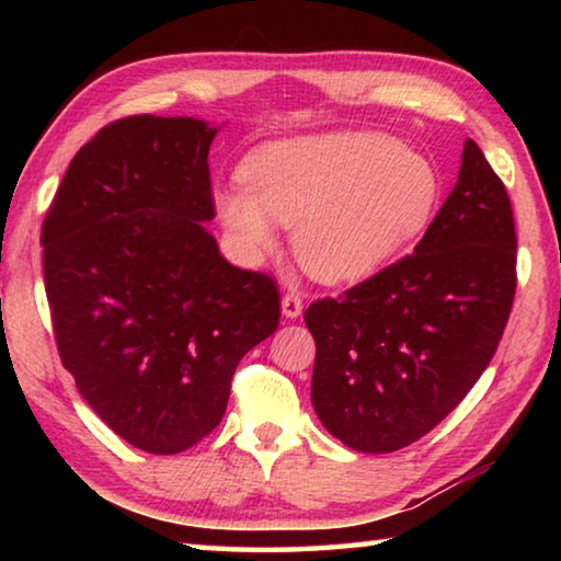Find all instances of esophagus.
Segmentation results:
<instances>
[{"mask_svg": "<svg viewBox=\"0 0 561 561\" xmlns=\"http://www.w3.org/2000/svg\"><path fill=\"white\" fill-rule=\"evenodd\" d=\"M301 309H304V304H301L299 294H294V291L284 294V297H282V317L297 319V317H301Z\"/></svg>", "mask_w": 561, "mask_h": 561, "instance_id": "obj_1", "label": "esophagus"}]
</instances>
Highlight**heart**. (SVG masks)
<instances>
[{"label":"heart","mask_w":561,"mask_h":561,"mask_svg":"<svg viewBox=\"0 0 561 561\" xmlns=\"http://www.w3.org/2000/svg\"><path fill=\"white\" fill-rule=\"evenodd\" d=\"M242 185L213 190L217 220L247 260L294 225V254L311 277H374L431 225L440 178L428 158L376 130L272 140L240 165Z\"/></svg>","instance_id":"1"}]
</instances>
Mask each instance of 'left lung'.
<instances>
[{
    "mask_svg": "<svg viewBox=\"0 0 561 561\" xmlns=\"http://www.w3.org/2000/svg\"><path fill=\"white\" fill-rule=\"evenodd\" d=\"M507 190L474 140L413 254L304 314L317 341L311 403L351 450L431 433L485 371L517 287Z\"/></svg>",
    "mask_w": 561,
    "mask_h": 561,
    "instance_id": "1",
    "label": "left lung"
}]
</instances>
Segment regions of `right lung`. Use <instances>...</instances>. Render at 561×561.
<instances>
[{
	"label": "right lung",
	"instance_id": "obj_1",
	"mask_svg": "<svg viewBox=\"0 0 561 561\" xmlns=\"http://www.w3.org/2000/svg\"><path fill=\"white\" fill-rule=\"evenodd\" d=\"M220 126L130 116L73 156L42 227L44 284L66 371L108 428L153 455L222 421L234 368L279 327V294L232 267L207 153Z\"/></svg>",
	"mask_w": 561,
	"mask_h": 561
}]
</instances>
